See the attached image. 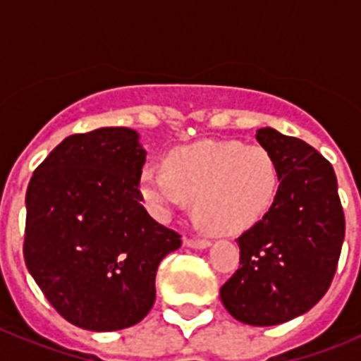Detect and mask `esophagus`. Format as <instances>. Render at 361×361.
<instances>
[{
  "label": "esophagus",
  "instance_id": "1",
  "mask_svg": "<svg viewBox=\"0 0 361 361\" xmlns=\"http://www.w3.org/2000/svg\"><path fill=\"white\" fill-rule=\"evenodd\" d=\"M184 244L188 247H195V250H204V247H208L212 242L208 238H200V237H186L184 238Z\"/></svg>",
  "mask_w": 361,
  "mask_h": 361
}]
</instances>
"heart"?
<instances>
[{"instance_id": "heart-1", "label": "heart", "mask_w": 361, "mask_h": 361, "mask_svg": "<svg viewBox=\"0 0 361 361\" xmlns=\"http://www.w3.org/2000/svg\"><path fill=\"white\" fill-rule=\"evenodd\" d=\"M280 171L262 146L199 141L171 149L164 170H145L139 193L159 219L193 199V213L213 233H237L262 219L275 204Z\"/></svg>"}]
</instances>
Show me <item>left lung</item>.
Masks as SVG:
<instances>
[{"mask_svg": "<svg viewBox=\"0 0 361 361\" xmlns=\"http://www.w3.org/2000/svg\"><path fill=\"white\" fill-rule=\"evenodd\" d=\"M257 141L275 157V204L238 237L240 266L220 288L233 318L267 327L307 312L327 293L345 237L338 183L327 159L296 137L260 128Z\"/></svg>", "mask_w": 361, "mask_h": 361, "instance_id": "obj_1", "label": "left lung"}]
</instances>
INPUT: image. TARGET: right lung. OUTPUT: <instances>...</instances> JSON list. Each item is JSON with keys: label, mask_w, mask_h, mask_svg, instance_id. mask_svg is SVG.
Wrapping results in <instances>:
<instances>
[{"label": "right lung", "mask_w": 361, "mask_h": 361, "mask_svg": "<svg viewBox=\"0 0 361 361\" xmlns=\"http://www.w3.org/2000/svg\"><path fill=\"white\" fill-rule=\"evenodd\" d=\"M146 152L130 128L73 133L32 175L23 257L52 307L86 331L139 324L183 240L141 204Z\"/></svg>", "instance_id": "obj_1"}]
</instances>
